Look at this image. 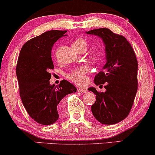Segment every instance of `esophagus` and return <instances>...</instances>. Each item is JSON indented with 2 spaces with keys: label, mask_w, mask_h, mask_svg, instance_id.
<instances>
[{
  "label": "esophagus",
  "mask_w": 155,
  "mask_h": 155,
  "mask_svg": "<svg viewBox=\"0 0 155 155\" xmlns=\"http://www.w3.org/2000/svg\"><path fill=\"white\" fill-rule=\"evenodd\" d=\"M78 91L80 92H87V89H82V88H79L78 89Z\"/></svg>",
  "instance_id": "esophagus-1"
}]
</instances>
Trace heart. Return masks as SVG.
Masks as SVG:
<instances>
[{
  "instance_id": "1",
  "label": "heart",
  "mask_w": 155,
  "mask_h": 155,
  "mask_svg": "<svg viewBox=\"0 0 155 155\" xmlns=\"http://www.w3.org/2000/svg\"><path fill=\"white\" fill-rule=\"evenodd\" d=\"M72 45L74 49L77 50L78 52L85 51L87 50V46H88V43H87V40L85 39L78 38L73 42ZM100 55H101L100 51H99L97 50H94L91 53V58L94 60V61H96V60L99 59ZM89 71V67L86 66V65H82V66H80L76 68L73 69L71 73L68 74V78L76 84L83 85L87 82V75L88 74Z\"/></svg>"
}]
</instances>
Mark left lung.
Masks as SVG:
<instances>
[{
    "instance_id": "8db88e82",
    "label": "left lung",
    "mask_w": 155,
    "mask_h": 155,
    "mask_svg": "<svg viewBox=\"0 0 155 155\" xmlns=\"http://www.w3.org/2000/svg\"><path fill=\"white\" fill-rule=\"evenodd\" d=\"M102 39L105 45L106 63L95 76L96 85L106 83L105 92L89 87L96 95L92 114L102 124L120 122L129 114L138 89V62L131 44L124 36L107 28L86 31Z\"/></svg>"
}]
</instances>
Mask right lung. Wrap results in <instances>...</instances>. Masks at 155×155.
<instances>
[{
	"instance_id": "obj_1",
	"label": "right lung",
	"mask_w": 155,
	"mask_h": 155,
	"mask_svg": "<svg viewBox=\"0 0 155 155\" xmlns=\"http://www.w3.org/2000/svg\"><path fill=\"white\" fill-rule=\"evenodd\" d=\"M66 31H45L27 41L18 55L16 76L21 101L29 116L42 125L54 124L59 118L60 102L76 92L74 85L65 79L57 87L50 84V70L54 68L52 48Z\"/></svg>"
}]
</instances>
